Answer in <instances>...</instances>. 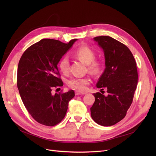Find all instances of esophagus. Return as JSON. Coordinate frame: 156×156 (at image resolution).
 <instances>
[{"label": "esophagus", "mask_w": 156, "mask_h": 156, "mask_svg": "<svg viewBox=\"0 0 156 156\" xmlns=\"http://www.w3.org/2000/svg\"><path fill=\"white\" fill-rule=\"evenodd\" d=\"M85 93H81V92H75V95H85Z\"/></svg>", "instance_id": "34e87169"}]
</instances>
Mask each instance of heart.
<instances>
[{"instance_id": "obj_1", "label": "heart", "mask_w": 156, "mask_h": 156, "mask_svg": "<svg viewBox=\"0 0 156 156\" xmlns=\"http://www.w3.org/2000/svg\"><path fill=\"white\" fill-rule=\"evenodd\" d=\"M74 55L87 64V68L90 73L94 75L99 73L102 68V63L99 61H95V53L87 46H81L74 52ZM59 68L62 73L66 74L69 71V61L67 56H64L59 61ZM90 83L88 78H75L68 81L69 87L74 90L83 92L85 90L87 86Z\"/></svg>"}]
</instances>
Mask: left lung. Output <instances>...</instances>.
Wrapping results in <instances>:
<instances>
[{"label": "left lung", "mask_w": 156, "mask_h": 156, "mask_svg": "<svg viewBox=\"0 0 156 156\" xmlns=\"http://www.w3.org/2000/svg\"><path fill=\"white\" fill-rule=\"evenodd\" d=\"M94 40L103 48L105 64L97 87L102 90L105 88L108 95L94 94L91 116L97 124L109 126L125 117L133 102L138 83L136 63L128 47L119 41L109 36L96 37Z\"/></svg>", "instance_id": "8db88e82"}]
</instances>
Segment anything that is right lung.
<instances>
[{"instance_id": "1", "label": "right lung", "mask_w": 156, "mask_h": 156, "mask_svg": "<svg viewBox=\"0 0 156 156\" xmlns=\"http://www.w3.org/2000/svg\"><path fill=\"white\" fill-rule=\"evenodd\" d=\"M76 40L64 44L42 39L29 47L19 61L17 86L21 100L40 124L48 126L59 124L66 116L69 101L75 97L73 90L55 95L51 92L63 85L57 65Z\"/></svg>"}]
</instances>
